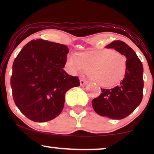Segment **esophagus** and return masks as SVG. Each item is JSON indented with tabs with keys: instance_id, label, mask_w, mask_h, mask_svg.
<instances>
[{
	"instance_id": "34e87169",
	"label": "esophagus",
	"mask_w": 154,
	"mask_h": 154,
	"mask_svg": "<svg viewBox=\"0 0 154 154\" xmlns=\"http://www.w3.org/2000/svg\"><path fill=\"white\" fill-rule=\"evenodd\" d=\"M80 84H81V86L85 85L86 84H88V81H85V79H81L80 80Z\"/></svg>"
}]
</instances>
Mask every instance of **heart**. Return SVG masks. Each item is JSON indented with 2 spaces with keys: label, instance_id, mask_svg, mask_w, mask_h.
I'll list each match as a JSON object with an SVG mask.
<instances>
[{
  "label": "heart",
  "instance_id": "obj_1",
  "mask_svg": "<svg viewBox=\"0 0 154 154\" xmlns=\"http://www.w3.org/2000/svg\"><path fill=\"white\" fill-rule=\"evenodd\" d=\"M66 67L73 74L88 72L92 81L109 88L116 85L125 76L127 59L123 54L112 50H94L80 57L75 53L69 54Z\"/></svg>",
  "mask_w": 154,
  "mask_h": 154
}]
</instances>
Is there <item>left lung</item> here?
I'll list each match as a JSON object with an SVG mask.
<instances>
[{"mask_svg":"<svg viewBox=\"0 0 154 154\" xmlns=\"http://www.w3.org/2000/svg\"><path fill=\"white\" fill-rule=\"evenodd\" d=\"M113 48L127 59V69L123 81L111 89H102L92 101L94 111L102 116L120 120L129 116L142 102L144 88L143 66L135 52L125 43L115 41L106 46Z\"/></svg>","mask_w":154,"mask_h":154,"instance_id":"1","label":"left lung"}]
</instances>
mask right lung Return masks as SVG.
<instances>
[{"mask_svg":"<svg viewBox=\"0 0 154 154\" xmlns=\"http://www.w3.org/2000/svg\"><path fill=\"white\" fill-rule=\"evenodd\" d=\"M68 53L66 45L37 39L24 45L17 56L10 80L12 97L29 119L43 123L58 116L66 92L80 85L78 77L63 69Z\"/></svg>","mask_w":154,"mask_h":154,"instance_id":"right-lung-1","label":"right lung"}]
</instances>
